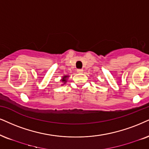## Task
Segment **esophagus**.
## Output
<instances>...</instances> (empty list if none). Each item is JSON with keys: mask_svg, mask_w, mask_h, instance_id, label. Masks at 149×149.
<instances>
[{"mask_svg": "<svg viewBox=\"0 0 149 149\" xmlns=\"http://www.w3.org/2000/svg\"><path fill=\"white\" fill-rule=\"evenodd\" d=\"M77 72L80 73H82V72H83V69H77Z\"/></svg>", "mask_w": 149, "mask_h": 149, "instance_id": "34e87169", "label": "esophagus"}]
</instances>
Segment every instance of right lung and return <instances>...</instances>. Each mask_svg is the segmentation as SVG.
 <instances>
[{"instance_id":"right-lung-1","label":"right lung","mask_w":149,"mask_h":149,"mask_svg":"<svg viewBox=\"0 0 149 149\" xmlns=\"http://www.w3.org/2000/svg\"><path fill=\"white\" fill-rule=\"evenodd\" d=\"M67 77H68V76H65L63 77V79H62V81H63V82H64V83H65V82H66V78H67Z\"/></svg>"}]
</instances>
